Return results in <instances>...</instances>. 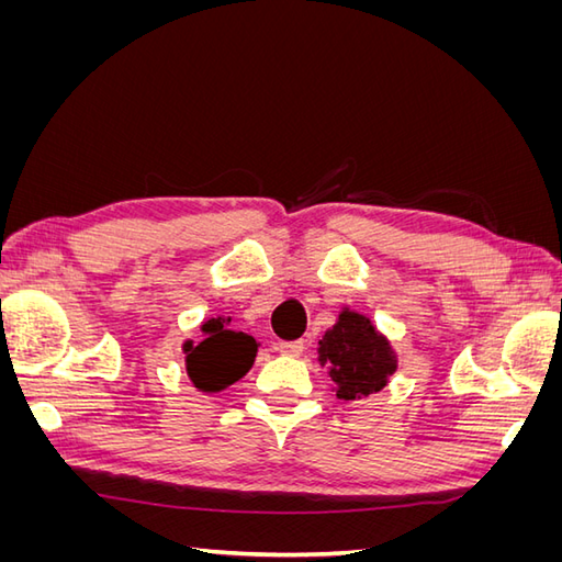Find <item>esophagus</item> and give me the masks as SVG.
Here are the masks:
<instances>
[{"instance_id":"1","label":"esophagus","mask_w":562,"mask_h":562,"mask_svg":"<svg viewBox=\"0 0 562 562\" xmlns=\"http://www.w3.org/2000/svg\"><path fill=\"white\" fill-rule=\"evenodd\" d=\"M277 349L281 356H300L304 351V345L300 342V339H295V342H279Z\"/></svg>"}]
</instances>
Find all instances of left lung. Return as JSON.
<instances>
[{"label": "left lung", "mask_w": 562, "mask_h": 562, "mask_svg": "<svg viewBox=\"0 0 562 562\" xmlns=\"http://www.w3.org/2000/svg\"><path fill=\"white\" fill-rule=\"evenodd\" d=\"M318 363L326 368L337 398L356 401L378 394L398 370L396 349L370 316L342 307L335 326L318 342Z\"/></svg>", "instance_id": "obj_1"}]
</instances>
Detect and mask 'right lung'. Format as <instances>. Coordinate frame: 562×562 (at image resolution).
<instances>
[{
    "instance_id": "1",
    "label": "right lung",
    "mask_w": 562,
    "mask_h": 562,
    "mask_svg": "<svg viewBox=\"0 0 562 562\" xmlns=\"http://www.w3.org/2000/svg\"><path fill=\"white\" fill-rule=\"evenodd\" d=\"M199 330V342L187 339L182 345L187 378L203 394H217L252 368L260 342L248 330L236 328L232 314L211 316Z\"/></svg>"
}]
</instances>
